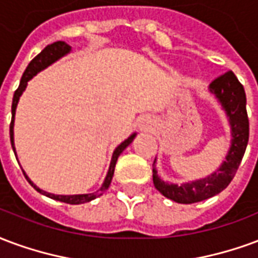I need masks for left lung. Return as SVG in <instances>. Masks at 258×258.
Masks as SVG:
<instances>
[{"mask_svg": "<svg viewBox=\"0 0 258 258\" xmlns=\"http://www.w3.org/2000/svg\"><path fill=\"white\" fill-rule=\"evenodd\" d=\"M210 92L223 107L228 116L231 126V147L217 170L205 178L195 181L177 184L165 183L158 176L155 161L152 165V180L155 188L163 197L172 199L177 204H195L209 199L220 194L228 187L238 170L240 161L245 155L246 146L249 142V118L246 111V93L243 86L232 71L220 75L209 85Z\"/></svg>", "mask_w": 258, "mask_h": 258, "instance_id": "obj_1", "label": "left lung"}]
</instances>
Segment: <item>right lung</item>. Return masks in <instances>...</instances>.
Here are the masks:
<instances>
[{
	"mask_svg": "<svg viewBox=\"0 0 258 258\" xmlns=\"http://www.w3.org/2000/svg\"><path fill=\"white\" fill-rule=\"evenodd\" d=\"M71 50V46L67 45L64 41H57V42H53V44L48 45V46H45L44 49L41 53H38L35 57H34L31 61L27 66V69L22 75V80H20V85L16 90H15V95H13V100H12V121H11V125H9V135H11V144H12L13 152L15 151V142H13V125H15V112H16V106H18L19 99H20V96L26 89V86H27V82H29L31 78H33L34 75L38 74L39 71H42L44 69H46L48 66H50L52 63H54L56 60H59L60 57H63L64 54H67ZM136 137V133H133L131 136L127 137L125 142H122L118 147L115 148V151L112 154V158H111V163H110V169H108V173H107L106 178H104V183L101 184L100 189H97L96 192L92 194H80V195H54V194L46 192V191H42L41 188H38L35 184L27 177V174L24 173V177L27 178V181H29L31 185H33L34 188L37 189L38 192H41L42 195H46V197H49L52 199H56V201H60V202H64V204H70V205H80V204H86V202H89L92 199L97 198V197H100L103 195V192L106 191L108 187H110L111 180H112V176H114V169H115V163L118 157L121 155L122 151L125 150V148L133 142V139ZM18 159V158H16Z\"/></svg>",
	"mask_w": 258,
	"mask_h": 258,
	"instance_id": "obj_1",
	"label": "right lung"
}]
</instances>
